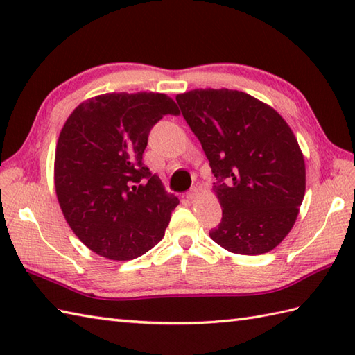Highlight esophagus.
Returning <instances> with one entry per match:
<instances>
[{
    "mask_svg": "<svg viewBox=\"0 0 355 355\" xmlns=\"http://www.w3.org/2000/svg\"><path fill=\"white\" fill-rule=\"evenodd\" d=\"M198 195H200L198 187H192V189L186 193V198L189 200V201H193V200L198 198Z\"/></svg>",
    "mask_w": 355,
    "mask_h": 355,
    "instance_id": "1",
    "label": "esophagus"
}]
</instances>
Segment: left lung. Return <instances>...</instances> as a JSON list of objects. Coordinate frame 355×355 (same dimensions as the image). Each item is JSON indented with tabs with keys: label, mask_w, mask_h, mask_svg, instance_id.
Returning <instances> with one entry per match:
<instances>
[{
	"label": "left lung",
	"mask_w": 355,
	"mask_h": 355,
	"mask_svg": "<svg viewBox=\"0 0 355 355\" xmlns=\"http://www.w3.org/2000/svg\"><path fill=\"white\" fill-rule=\"evenodd\" d=\"M216 177L223 209L210 230L230 253L262 254L282 243L305 195V160L297 139L270 105L236 89L177 94Z\"/></svg>",
	"instance_id": "obj_1"
}]
</instances>
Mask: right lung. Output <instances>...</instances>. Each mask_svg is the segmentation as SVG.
<instances>
[{"label": "right lung", "instance_id": "1", "mask_svg": "<svg viewBox=\"0 0 355 355\" xmlns=\"http://www.w3.org/2000/svg\"><path fill=\"white\" fill-rule=\"evenodd\" d=\"M168 114L180 110L166 94L107 93L65 120L55 153L56 197L74 235L102 258L145 254L180 205L143 164L150 128Z\"/></svg>", "mask_w": 355, "mask_h": 355}]
</instances>
